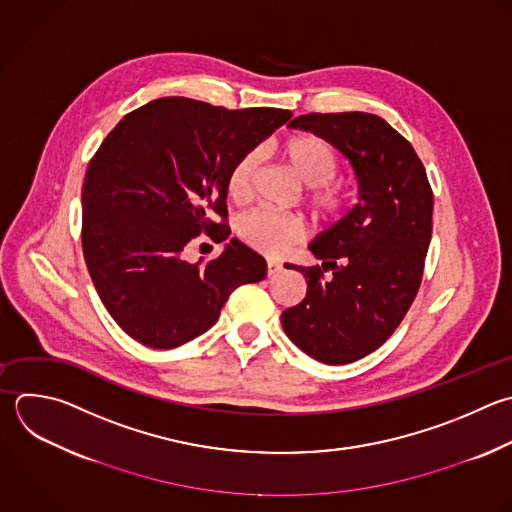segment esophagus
<instances>
[{
    "label": "esophagus",
    "instance_id": "obj_1",
    "mask_svg": "<svg viewBox=\"0 0 512 512\" xmlns=\"http://www.w3.org/2000/svg\"><path fill=\"white\" fill-rule=\"evenodd\" d=\"M280 270H282V264H280V262H274V260H268V262H266V272H268V276H276Z\"/></svg>",
    "mask_w": 512,
    "mask_h": 512
}]
</instances>
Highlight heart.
<instances>
[{
    "label": "heart",
    "instance_id": "obj_1",
    "mask_svg": "<svg viewBox=\"0 0 512 512\" xmlns=\"http://www.w3.org/2000/svg\"><path fill=\"white\" fill-rule=\"evenodd\" d=\"M280 156L294 176L310 188L308 204L324 218L342 212L344 190L330 178L336 174L338 160L334 150L312 134H296L282 142ZM256 154H244L228 174V196L242 204L252 196V178L256 172ZM238 236L254 250L266 256H282L302 238V226L296 218L272 210H252L238 220Z\"/></svg>",
    "mask_w": 512,
    "mask_h": 512
}]
</instances>
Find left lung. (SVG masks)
<instances>
[{"mask_svg": "<svg viewBox=\"0 0 512 512\" xmlns=\"http://www.w3.org/2000/svg\"><path fill=\"white\" fill-rule=\"evenodd\" d=\"M290 128L330 142L350 162L356 204L308 244V290L282 312L286 336L324 364L354 362L398 328L422 282L432 234V190L414 148L374 114H306Z\"/></svg>", "mask_w": 512, "mask_h": 512, "instance_id": "left-lung-1", "label": "left lung"}]
</instances>
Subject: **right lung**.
Here are the masks:
<instances>
[{
    "mask_svg": "<svg viewBox=\"0 0 512 512\" xmlns=\"http://www.w3.org/2000/svg\"><path fill=\"white\" fill-rule=\"evenodd\" d=\"M290 118L172 96L130 112L102 142L84 180L82 248L106 310L134 340L182 346L216 324L238 286L266 276V260L236 238L206 264L184 250L202 232L216 244L230 236L232 166Z\"/></svg>",
    "mask_w": 512,
    "mask_h": 512,
    "instance_id": "1",
    "label": "right lung"
}]
</instances>
